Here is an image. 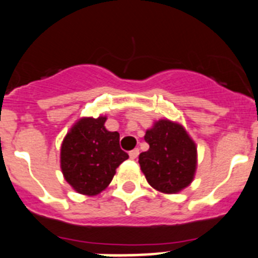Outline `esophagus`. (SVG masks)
<instances>
[{"label":"esophagus","mask_w":258,"mask_h":258,"mask_svg":"<svg viewBox=\"0 0 258 258\" xmlns=\"http://www.w3.org/2000/svg\"><path fill=\"white\" fill-rule=\"evenodd\" d=\"M129 156H131L132 159H136L137 157L139 156V149L136 148V149H133V151H131L129 152Z\"/></svg>","instance_id":"1"}]
</instances>
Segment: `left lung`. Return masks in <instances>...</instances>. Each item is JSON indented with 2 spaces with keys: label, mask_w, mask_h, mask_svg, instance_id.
I'll return each instance as SVG.
<instances>
[{
  "label": "left lung",
  "mask_w": 258,
  "mask_h": 258,
  "mask_svg": "<svg viewBox=\"0 0 258 258\" xmlns=\"http://www.w3.org/2000/svg\"><path fill=\"white\" fill-rule=\"evenodd\" d=\"M149 149L139 154V166L154 190L177 194L195 177L198 148L185 127L168 119L154 121L144 136Z\"/></svg>",
  "instance_id": "1"
}]
</instances>
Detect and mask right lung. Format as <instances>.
Listing matches in <instances>:
<instances>
[{
    "label": "right lung",
    "instance_id": "1",
    "mask_svg": "<svg viewBox=\"0 0 258 258\" xmlns=\"http://www.w3.org/2000/svg\"><path fill=\"white\" fill-rule=\"evenodd\" d=\"M107 117H81L60 146V170L78 194L99 195L111 182L116 168L129 158L119 146V133L105 127Z\"/></svg>",
    "mask_w": 258,
    "mask_h": 258
}]
</instances>
